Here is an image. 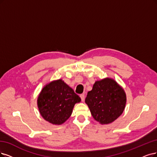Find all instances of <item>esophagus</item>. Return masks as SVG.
<instances>
[{
	"mask_svg": "<svg viewBox=\"0 0 157 157\" xmlns=\"http://www.w3.org/2000/svg\"><path fill=\"white\" fill-rule=\"evenodd\" d=\"M80 98H81V99H82V101H84L85 98V95H84V94H81V95H80Z\"/></svg>",
	"mask_w": 157,
	"mask_h": 157,
	"instance_id": "obj_1",
	"label": "esophagus"
}]
</instances>
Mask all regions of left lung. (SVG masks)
<instances>
[{
	"instance_id": "left-lung-1",
	"label": "left lung",
	"mask_w": 157,
	"mask_h": 157,
	"mask_svg": "<svg viewBox=\"0 0 157 157\" xmlns=\"http://www.w3.org/2000/svg\"><path fill=\"white\" fill-rule=\"evenodd\" d=\"M126 101L124 89L111 78L96 81L85 98L92 117L101 125L111 124L119 118Z\"/></svg>"
}]
</instances>
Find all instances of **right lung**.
<instances>
[{"label":"right lung","mask_w":157,"mask_h":157,"mask_svg":"<svg viewBox=\"0 0 157 157\" xmlns=\"http://www.w3.org/2000/svg\"><path fill=\"white\" fill-rule=\"evenodd\" d=\"M81 98L61 79L46 84L37 97L40 114L49 123L59 125L71 117L75 103Z\"/></svg>","instance_id":"add662e5"}]
</instances>
